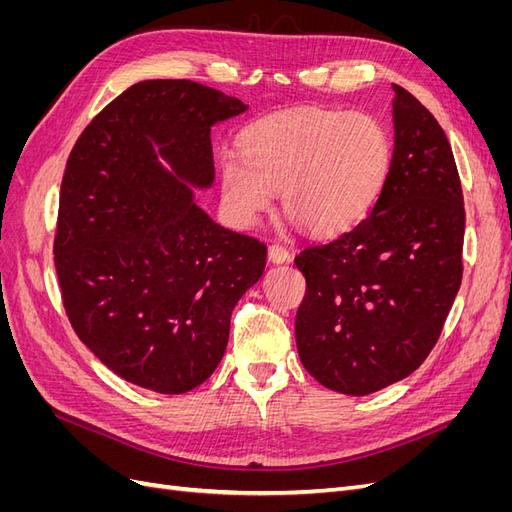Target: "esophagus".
Segmentation results:
<instances>
[{"label": "esophagus", "instance_id": "esophagus-1", "mask_svg": "<svg viewBox=\"0 0 512 512\" xmlns=\"http://www.w3.org/2000/svg\"><path fill=\"white\" fill-rule=\"evenodd\" d=\"M269 260L273 262V265H284V262H290V252L284 245L275 243L269 247Z\"/></svg>", "mask_w": 512, "mask_h": 512}]
</instances>
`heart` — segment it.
I'll list each match as a JSON object with an SVG mask.
<instances>
[{"mask_svg":"<svg viewBox=\"0 0 512 512\" xmlns=\"http://www.w3.org/2000/svg\"><path fill=\"white\" fill-rule=\"evenodd\" d=\"M243 160L224 156L222 198L232 220L252 226L280 194L286 218L314 237L363 222L389 177L393 143L365 111L305 108L262 119L243 134Z\"/></svg>","mask_w":512,"mask_h":512,"instance_id":"b5f03b06","label":"heart"}]
</instances>
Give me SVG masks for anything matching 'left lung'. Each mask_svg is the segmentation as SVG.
<instances>
[{"label": "left lung", "instance_id": "1", "mask_svg": "<svg viewBox=\"0 0 512 512\" xmlns=\"http://www.w3.org/2000/svg\"><path fill=\"white\" fill-rule=\"evenodd\" d=\"M395 147L367 218L294 258L303 367L322 386L369 395L404 380L436 346L461 286L466 211L453 149L410 91L393 85Z\"/></svg>", "mask_w": 512, "mask_h": 512}]
</instances>
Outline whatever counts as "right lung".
<instances>
[{
	"label": "right lung",
	"instance_id": "right-lung-1",
	"mask_svg": "<svg viewBox=\"0 0 512 512\" xmlns=\"http://www.w3.org/2000/svg\"><path fill=\"white\" fill-rule=\"evenodd\" d=\"M247 104L194 81H141L76 141L59 194L55 269L72 329L143 389L181 395L220 365L230 314L267 245L215 224L211 128Z\"/></svg>",
	"mask_w": 512,
	"mask_h": 512
}]
</instances>
